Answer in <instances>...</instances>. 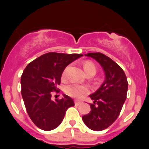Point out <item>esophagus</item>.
<instances>
[{
	"label": "esophagus",
	"instance_id": "esophagus-1",
	"mask_svg": "<svg viewBox=\"0 0 149 149\" xmlns=\"http://www.w3.org/2000/svg\"><path fill=\"white\" fill-rule=\"evenodd\" d=\"M81 103H82L81 101H77V100H75V101H74V104H75V105H80Z\"/></svg>",
	"mask_w": 149,
	"mask_h": 149
}]
</instances>
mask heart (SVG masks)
Listing matches in <instances>:
<instances>
[{"mask_svg": "<svg viewBox=\"0 0 149 149\" xmlns=\"http://www.w3.org/2000/svg\"><path fill=\"white\" fill-rule=\"evenodd\" d=\"M83 66H84V71L88 75L89 74L94 75L96 73L97 68H96L94 63H92L91 61H86L84 63ZM68 67L69 66L65 67V69L63 70V73H62V78L63 79H65L66 77ZM64 91H65V93L67 95H70L71 97L80 98L88 93V88L85 86H81V85H77V84H69L65 86Z\"/></svg>", "mask_w": 149, "mask_h": 149, "instance_id": "obj_1", "label": "heart"}]
</instances>
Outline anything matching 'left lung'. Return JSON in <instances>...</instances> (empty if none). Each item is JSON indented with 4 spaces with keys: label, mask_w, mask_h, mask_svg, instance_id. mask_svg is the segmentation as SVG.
<instances>
[{
    "label": "left lung",
    "mask_w": 149,
    "mask_h": 149,
    "mask_svg": "<svg viewBox=\"0 0 149 149\" xmlns=\"http://www.w3.org/2000/svg\"><path fill=\"white\" fill-rule=\"evenodd\" d=\"M86 55L100 63L106 77L101 87L89 95L93 103L90 104V112L82 119L91 130L101 131L110 127L119 116L127 98L128 83L123 69L110 57L99 52Z\"/></svg>",
    "instance_id": "left-lung-1"
}]
</instances>
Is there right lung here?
Here are the masks:
<instances>
[{
    "instance_id": "right-lung-1",
    "label": "right lung",
    "mask_w": 149,
    "mask_h": 149,
    "mask_svg": "<svg viewBox=\"0 0 149 149\" xmlns=\"http://www.w3.org/2000/svg\"><path fill=\"white\" fill-rule=\"evenodd\" d=\"M81 54L49 52L30 63L21 77L22 98L28 116L36 125L44 131L58 127L67 109L74 106L69 96L51 100V93H58L61 76L65 67L82 56Z\"/></svg>"
}]
</instances>
